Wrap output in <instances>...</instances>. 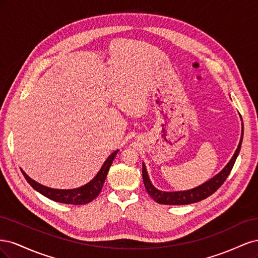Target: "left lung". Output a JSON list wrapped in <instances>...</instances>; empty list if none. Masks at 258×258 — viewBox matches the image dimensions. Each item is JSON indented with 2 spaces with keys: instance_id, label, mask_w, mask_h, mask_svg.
Masks as SVG:
<instances>
[{
  "instance_id": "left-lung-1",
  "label": "left lung",
  "mask_w": 258,
  "mask_h": 258,
  "mask_svg": "<svg viewBox=\"0 0 258 258\" xmlns=\"http://www.w3.org/2000/svg\"><path fill=\"white\" fill-rule=\"evenodd\" d=\"M242 120V119H241ZM242 139H243V123H242V134L240 138V142L238 144L237 150L233 154L231 159L227 165L223 168L220 173H217L212 178H210L209 181L205 182L195 188L188 189V190H179V191H163L156 188V187L152 184L150 176L147 174L146 167L143 162V169H142V176L144 186L146 188L147 194L160 205H169V206H184V205H190L195 204L208 198L211 195L214 194L220 187L223 185V183L226 181V178L229 175L230 171L235 165L236 159L240 153V148L242 144Z\"/></svg>"
}]
</instances>
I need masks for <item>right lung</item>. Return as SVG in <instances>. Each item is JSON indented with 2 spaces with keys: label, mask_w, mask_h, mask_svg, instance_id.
<instances>
[{
  "label": "right lung",
  "mask_w": 258,
  "mask_h": 258,
  "mask_svg": "<svg viewBox=\"0 0 258 258\" xmlns=\"http://www.w3.org/2000/svg\"><path fill=\"white\" fill-rule=\"evenodd\" d=\"M117 153H118V150L113 152L110 156H108L107 159L104 161L103 166L99 170L97 175L93 177L90 182L73 189L50 188V187L44 186L34 181V179H32L29 175H27V173L22 169H21V172L23 176L26 177L28 183L32 186L36 191L42 194L43 196L47 197L48 199H51L56 202H60V204H66V205H76V206L86 205V204H89V202H91L93 199H96L98 197V195L100 194V191L102 190V187L105 182L108 170H110V167Z\"/></svg>",
  "instance_id": "1"
}]
</instances>
